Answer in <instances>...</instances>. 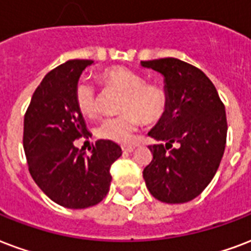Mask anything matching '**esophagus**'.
Returning <instances> with one entry per match:
<instances>
[{
    "instance_id": "1",
    "label": "esophagus",
    "mask_w": 251,
    "mask_h": 251,
    "mask_svg": "<svg viewBox=\"0 0 251 251\" xmlns=\"http://www.w3.org/2000/svg\"><path fill=\"white\" fill-rule=\"evenodd\" d=\"M134 150L133 146H122V151L124 152H131Z\"/></svg>"
}]
</instances>
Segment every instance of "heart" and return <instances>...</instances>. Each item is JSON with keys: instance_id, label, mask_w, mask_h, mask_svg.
Returning <instances> with one entry per match:
<instances>
[{"instance_id": "obj_1", "label": "heart", "mask_w": 251, "mask_h": 251, "mask_svg": "<svg viewBox=\"0 0 251 251\" xmlns=\"http://www.w3.org/2000/svg\"><path fill=\"white\" fill-rule=\"evenodd\" d=\"M99 81L105 89L122 93L117 117L106 118L96 129L101 139L127 143L137 131L141 120L145 124H155L167 112L168 96L163 87L145 83L142 76L125 67H109L99 74ZM99 92L92 83L80 80L75 87V102L81 114L95 117L97 114Z\"/></svg>"}]
</instances>
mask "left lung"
Segmentation results:
<instances>
[{"label":"left lung","instance_id":"8db88e82","mask_svg":"<svg viewBox=\"0 0 251 251\" xmlns=\"http://www.w3.org/2000/svg\"><path fill=\"white\" fill-rule=\"evenodd\" d=\"M141 64L163 75L168 96L167 112L149 133L162 143L149 146L152 158L143 179L159 201L187 202L201 194L220 166L226 143L225 105L198 67L175 57Z\"/></svg>","mask_w":251,"mask_h":251}]
</instances>
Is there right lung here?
<instances>
[{"instance_id":"right-lung-1","label":"right lung","mask_w":251,"mask_h":251,"mask_svg":"<svg viewBox=\"0 0 251 251\" xmlns=\"http://www.w3.org/2000/svg\"><path fill=\"white\" fill-rule=\"evenodd\" d=\"M92 60L74 59L46 75L25 113L24 149L30 175L56 204L71 209L96 205L110 187V167L121 156L116 142L100 139L91 154L74 146L87 126L75 102V87Z\"/></svg>"}]
</instances>
